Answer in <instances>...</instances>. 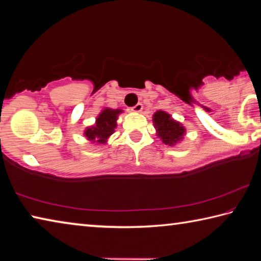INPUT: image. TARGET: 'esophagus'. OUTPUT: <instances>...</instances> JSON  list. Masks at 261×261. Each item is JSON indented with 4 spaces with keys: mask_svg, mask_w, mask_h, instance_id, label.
Segmentation results:
<instances>
[{
    "mask_svg": "<svg viewBox=\"0 0 261 261\" xmlns=\"http://www.w3.org/2000/svg\"><path fill=\"white\" fill-rule=\"evenodd\" d=\"M141 110H143V105L141 103H137L136 106H134V107L131 108V112H134V113H140Z\"/></svg>",
    "mask_w": 261,
    "mask_h": 261,
    "instance_id": "34e87169",
    "label": "esophagus"
}]
</instances>
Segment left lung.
I'll list each match as a JSON object with an SVG mask.
<instances>
[{
  "instance_id": "8db88e82",
  "label": "left lung",
  "mask_w": 261,
  "mask_h": 261,
  "mask_svg": "<svg viewBox=\"0 0 261 261\" xmlns=\"http://www.w3.org/2000/svg\"><path fill=\"white\" fill-rule=\"evenodd\" d=\"M153 124L156 130V136L168 146H175L182 141L187 131L183 124L175 121L170 114L163 110L154 113Z\"/></svg>"
}]
</instances>
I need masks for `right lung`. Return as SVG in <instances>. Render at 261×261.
I'll return each instance as SVG.
<instances>
[{"instance_id": "1", "label": "right lung", "mask_w": 261, "mask_h": 261, "mask_svg": "<svg viewBox=\"0 0 261 261\" xmlns=\"http://www.w3.org/2000/svg\"><path fill=\"white\" fill-rule=\"evenodd\" d=\"M123 113L122 109L103 108L95 118L93 125L87 126L84 136L92 144H106L117 126L118 115Z\"/></svg>"}]
</instances>
